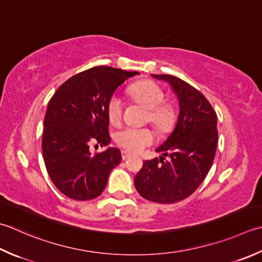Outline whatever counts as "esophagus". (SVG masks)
I'll use <instances>...</instances> for the list:
<instances>
[{
	"label": "esophagus",
	"mask_w": 262,
	"mask_h": 262,
	"mask_svg": "<svg viewBox=\"0 0 262 262\" xmlns=\"http://www.w3.org/2000/svg\"><path fill=\"white\" fill-rule=\"evenodd\" d=\"M132 155L128 151H125V150H122L121 151V158H122V160H126V159H128Z\"/></svg>",
	"instance_id": "esophagus-1"
}]
</instances>
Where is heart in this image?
<instances>
[{
    "mask_svg": "<svg viewBox=\"0 0 262 262\" xmlns=\"http://www.w3.org/2000/svg\"><path fill=\"white\" fill-rule=\"evenodd\" d=\"M130 99L146 109L145 121L156 128L159 133L169 130L175 121V111L168 103H163L165 94L161 87L151 80H142L128 89ZM124 102L118 95H112L107 101L106 114L112 125H118L122 119ZM155 135L148 128L127 127L116 134V142L120 147L130 152H140L151 145Z\"/></svg>",
    "mask_w": 262,
    "mask_h": 262,
    "instance_id": "b5f03b06",
    "label": "heart"
}]
</instances>
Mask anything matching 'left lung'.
I'll use <instances>...</instances> for the list:
<instances>
[{
	"label": "left lung",
	"instance_id": "1",
	"mask_svg": "<svg viewBox=\"0 0 262 262\" xmlns=\"http://www.w3.org/2000/svg\"><path fill=\"white\" fill-rule=\"evenodd\" d=\"M171 86L178 99L177 124L162 145V157L143 162L134 183L140 195L157 203H175L195 192L216 155L217 115L201 92L171 75H151ZM165 156H169L166 161Z\"/></svg>",
	"mask_w": 262,
	"mask_h": 262
}]
</instances>
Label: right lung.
<instances>
[{
    "mask_svg": "<svg viewBox=\"0 0 262 262\" xmlns=\"http://www.w3.org/2000/svg\"><path fill=\"white\" fill-rule=\"evenodd\" d=\"M99 66L71 77L51 97L44 118L42 151L51 181L73 200L87 201L104 191L121 161L117 147L92 155L90 146L109 145L107 101L126 79L138 75Z\"/></svg>",
    "mask_w": 262,
    "mask_h": 262,
    "instance_id": "add662e5",
    "label": "right lung"
}]
</instances>
